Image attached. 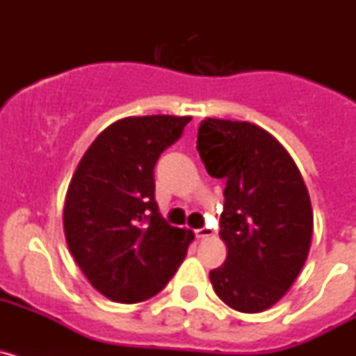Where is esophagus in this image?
<instances>
[{"label": "esophagus", "instance_id": "34e87169", "mask_svg": "<svg viewBox=\"0 0 356 356\" xmlns=\"http://www.w3.org/2000/svg\"><path fill=\"white\" fill-rule=\"evenodd\" d=\"M210 235H212V229H210V228L196 229V237L197 238H207V237H210Z\"/></svg>", "mask_w": 356, "mask_h": 356}]
</instances>
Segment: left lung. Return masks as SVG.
<instances>
[{
  "mask_svg": "<svg viewBox=\"0 0 356 356\" xmlns=\"http://www.w3.org/2000/svg\"><path fill=\"white\" fill-rule=\"evenodd\" d=\"M196 147L209 175L226 181L219 235L228 257L210 271L213 291L234 310L264 312L284 298L308 257L307 185L287 149L251 122L207 118Z\"/></svg>",
  "mask_w": 356,
  "mask_h": 356,
  "instance_id": "left-lung-1",
  "label": "left lung"
}]
</instances>
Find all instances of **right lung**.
<instances>
[{
	"label": "right lung",
	"mask_w": 356,
	"mask_h": 356,
	"mask_svg": "<svg viewBox=\"0 0 356 356\" xmlns=\"http://www.w3.org/2000/svg\"><path fill=\"white\" fill-rule=\"evenodd\" d=\"M191 119H119L97 135L72 175L64 205L65 241L90 285L108 300H149L187 254L194 234L160 216L153 169Z\"/></svg>",
	"instance_id": "add662e5"
}]
</instances>
